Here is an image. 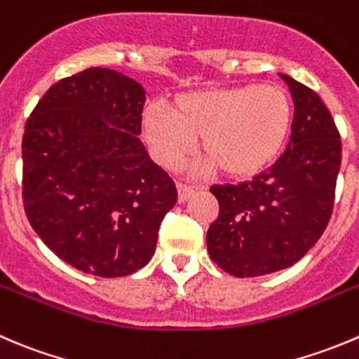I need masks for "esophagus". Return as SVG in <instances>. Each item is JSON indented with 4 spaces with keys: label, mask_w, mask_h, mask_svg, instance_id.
I'll return each mask as SVG.
<instances>
[{
    "label": "esophagus",
    "mask_w": 359,
    "mask_h": 359,
    "mask_svg": "<svg viewBox=\"0 0 359 359\" xmlns=\"http://www.w3.org/2000/svg\"><path fill=\"white\" fill-rule=\"evenodd\" d=\"M177 191H179V201L180 203H184V201L189 200V198L193 196L194 191H196V187L191 186V184H186V182H177Z\"/></svg>",
    "instance_id": "obj_1"
}]
</instances>
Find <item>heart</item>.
<instances>
[{
  "label": "heart",
  "instance_id": "b5f03b06",
  "mask_svg": "<svg viewBox=\"0 0 359 359\" xmlns=\"http://www.w3.org/2000/svg\"><path fill=\"white\" fill-rule=\"evenodd\" d=\"M293 119L291 100L279 86H240L180 95L173 114L161 103L144 110V131L154 158L175 166L193 151L196 138L207 158L229 177H247L272 161Z\"/></svg>",
  "mask_w": 359,
  "mask_h": 359
}]
</instances>
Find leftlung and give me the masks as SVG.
<instances>
[{
    "label": "left lung",
    "mask_w": 359,
    "mask_h": 359,
    "mask_svg": "<svg viewBox=\"0 0 359 359\" xmlns=\"http://www.w3.org/2000/svg\"><path fill=\"white\" fill-rule=\"evenodd\" d=\"M279 75L294 103L286 151L252 180L210 187L219 217L207 231V249L235 277L266 276L294 264L332 217L342 159L339 130L318 93Z\"/></svg>",
    "instance_id": "obj_1"
}]
</instances>
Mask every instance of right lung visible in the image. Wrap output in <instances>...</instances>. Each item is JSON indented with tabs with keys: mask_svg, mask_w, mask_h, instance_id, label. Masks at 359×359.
<instances>
[{
	"mask_svg": "<svg viewBox=\"0 0 359 359\" xmlns=\"http://www.w3.org/2000/svg\"><path fill=\"white\" fill-rule=\"evenodd\" d=\"M144 103L137 80L87 68L55 82L26 123L24 210L41 242L80 272L140 270L177 203L172 177L138 138Z\"/></svg>",
	"mask_w": 359,
	"mask_h": 359,
	"instance_id": "1",
	"label": "right lung"
}]
</instances>
